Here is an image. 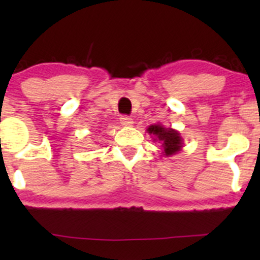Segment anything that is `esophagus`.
<instances>
[{"instance_id": "obj_1", "label": "esophagus", "mask_w": 260, "mask_h": 260, "mask_svg": "<svg viewBox=\"0 0 260 260\" xmlns=\"http://www.w3.org/2000/svg\"><path fill=\"white\" fill-rule=\"evenodd\" d=\"M120 122H121L122 126H124V127H129V126H132V124H133L132 118H131L129 116H126V115L121 116Z\"/></svg>"}]
</instances>
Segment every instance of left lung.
Returning a JSON list of instances; mask_svg holds the SVG:
<instances>
[{
    "instance_id": "8db88e82",
    "label": "left lung",
    "mask_w": 260,
    "mask_h": 260,
    "mask_svg": "<svg viewBox=\"0 0 260 260\" xmlns=\"http://www.w3.org/2000/svg\"><path fill=\"white\" fill-rule=\"evenodd\" d=\"M148 133L153 134L154 140H159V143L162 144L164 155L166 156L177 154L182 149L181 134L172 128H166L161 124H151L148 128Z\"/></svg>"
}]
</instances>
